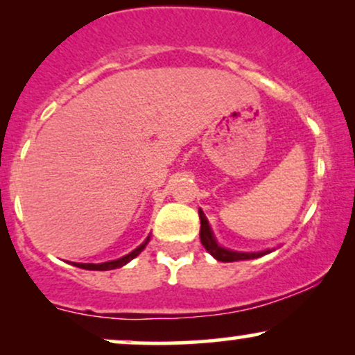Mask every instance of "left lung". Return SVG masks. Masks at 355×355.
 I'll return each instance as SVG.
<instances>
[{
	"mask_svg": "<svg viewBox=\"0 0 355 355\" xmlns=\"http://www.w3.org/2000/svg\"><path fill=\"white\" fill-rule=\"evenodd\" d=\"M198 215H200V242L202 245L205 247V250L214 257V259L220 260V262H237V260H250V259H259V257L270 254L274 248H267L263 252H235L229 250V248L220 247L217 240L214 237V232H211L209 220H207L205 214L202 210H198Z\"/></svg>",
	"mask_w": 355,
	"mask_h": 355,
	"instance_id": "left-lung-1",
	"label": "left lung"
}]
</instances>
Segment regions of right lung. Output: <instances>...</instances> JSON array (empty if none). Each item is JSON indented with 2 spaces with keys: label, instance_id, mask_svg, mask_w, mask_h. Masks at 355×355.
Returning a JSON list of instances; mask_svg holds the SVG:
<instances>
[{
  "label": "right lung",
  "instance_id": "1",
  "mask_svg": "<svg viewBox=\"0 0 355 355\" xmlns=\"http://www.w3.org/2000/svg\"><path fill=\"white\" fill-rule=\"evenodd\" d=\"M150 237H146V240L144 243H141L140 247H137L135 250L130 252L128 255L121 257V259H116V260H110V262H103V263H73V266L80 267V268H85V270H113V268H118V267H123L126 263L130 262V260H133L135 257L140 254L141 250L146 247V243H148Z\"/></svg>",
  "mask_w": 355,
  "mask_h": 355
}]
</instances>
